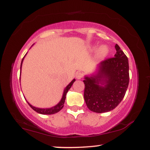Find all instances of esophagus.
<instances>
[{"label": "esophagus", "mask_w": 150, "mask_h": 150, "mask_svg": "<svg viewBox=\"0 0 150 150\" xmlns=\"http://www.w3.org/2000/svg\"><path fill=\"white\" fill-rule=\"evenodd\" d=\"M75 76H76V78L77 79H79V80H80V79L82 78V77H83L84 75H83V73H81V72H77L76 75H75Z\"/></svg>", "instance_id": "34e87169"}]
</instances>
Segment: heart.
<instances>
[{"label": "heart", "mask_w": 150, "mask_h": 150, "mask_svg": "<svg viewBox=\"0 0 150 150\" xmlns=\"http://www.w3.org/2000/svg\"><path fill=\"white\" fill-rule=\"evenodd\" d=\"M108 48L105 46H102L99 48L97 51V56L99 57H104L106 54L108 53Z\"/></svg>", "instance_id": "heart-1"}]
</instances>
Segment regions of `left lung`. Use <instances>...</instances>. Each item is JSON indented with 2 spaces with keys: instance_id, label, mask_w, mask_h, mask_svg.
<instances>
[{
  "instance_id": "1",
  "label": "left lung",
  "mask_w": 150,
  "mask_h": 150,
  "mask_svg": "<svg viewBox=\"0 0 150 150\" xmlns=\"http://www.w3.org/2000/svg\"><path fill=\"white\" fill-rule=\"evenodd\" d=\"M114 57L107 58L99 65L98 74L85 77L84 98L90 111L104 113L111 111L124 97L129 84L128 57L116 44ZM103 82L104 86L98 85Z\"/></svg>"
}]
</instances>
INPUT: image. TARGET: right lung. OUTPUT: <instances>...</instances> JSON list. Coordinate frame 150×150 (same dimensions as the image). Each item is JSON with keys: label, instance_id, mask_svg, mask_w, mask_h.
<instances>
[{"label": "right lung", "instance_id": "add662e5", "mask_svg": "<svg viewBox=\"0 0 150 150\" xmlns=\"http://www.w3.org/2000/svg\"><path fill=\"white\" fill-rule=\"evenodd\" d=\"M23 59L24 58H22V62H21V67H20V68H22V61H23ZM75 80L74 79L66 87H65V89H64V92H63V97H62L61 101H60L59 103L57 105H56L55 106H53L52 108H36L34 107V106H32V105L29 104V105L30 106V107L32 108V109L34 110V111H36V112L39 113H41V114H46V115H49V114H53V113H58V111H60L63 108V106H64V103H65V96H66V94L67 92H68V90L70 89V87H71V86L73 85V82H75Z\"/></svg>", "mask_w": 150, "mask_h": 150}]
</instances>
